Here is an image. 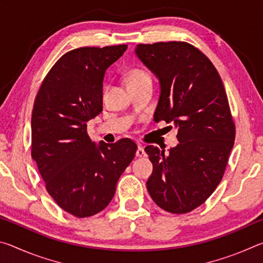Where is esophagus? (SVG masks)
Wrapping results in <instances>:
<instances>
[{
  "mask_svg": "<svg viewBox=\"0 0 263 263\" xmlns=\"http://www.w3.org/2000/svg\"><path fill=\"white\" fill-rule=\"evenodd\" d=\"M136 155H137L138 158L146 157V152H145V149H144V147H142L141 145L138 146V149H137V153H136Z\"/></svg>",
  "mask_w": 263,
  "mask_h": 263,
  "instance_id": "esophagus-1",
  "label": "esophagus"
}]
</instances>
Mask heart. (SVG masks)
Listing matches in <instances>:
<instances>
[{"label":"heart","mask_w":263,"mask_h":263,"mask_svg":"<svg viewBox=\"0 0 263 263\" xmlns=\"http://www.w3.org/2000/svg\"><path fill=\"white\" fill-rule=\"evenodd\" d=\"M145 79H151L148 73L146 70L141 69V68H132L130 72L127 74V84H132V83H137L141 81V80Z\"/></svg>","instance_id":"1"}]
</instances>
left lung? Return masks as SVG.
I'll list each match as a JSON object with an SVG mask.
<instances>
[{
    "label": "left lung",
    "instance_id": "1",
    "mask_svg": "<svg viewBox=\"0 0 263 263\" xmlns=\"http://www.w3.org/2000/svg\"><path fill=\"white\" fill-rule=\"evenodd\" d=\"M136 53L160 80L154 121L179 127L169 153L146 146L153 163L147 190L164 211L188 213L210 197L228 166L235 138L228 95L210 59L189 43L139 44Z\"/></svg>",
    "mask_w": 263,
    "mask_h": 263
}]
</instances>
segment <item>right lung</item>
<instances>
[{
    "label": "right lung",
    "instance_id": "add662e5",
    "mask_svg": "<svg viewBox=\"0 0 263 263\" xmlns=\"http://www.w3.org/2000/svg\"><path fill=\"white\" fill-rule=\"evenodd\" d=\"M126 48L80 47L65 53L35 96L31 157L48 195L78 218L94 216L108 206L137 152L136 142L128 138L96 146L87 132V122L103 109L105 70Z\"/></svg>",
    "mask_w": 263,
    "mask_h": 263
}]
</instances>
